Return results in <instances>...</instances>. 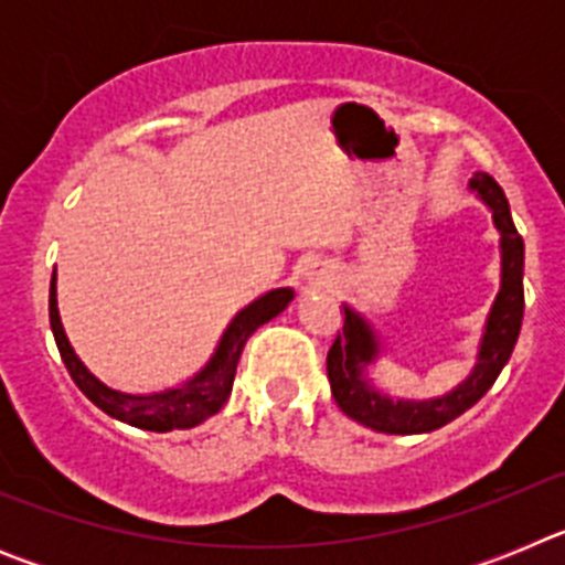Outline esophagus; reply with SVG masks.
Masks as SVG:
<instances>
[{
	"instance_id": "34e87169",
	"label": "esophagus",
	"mask_w": 565,
	"mask_h": 565,
	"mask_svg": "<svg viewBox=\"0 0 565 565\" xmlns=\"http://www.w3.org/2000/svg\"><path fill=\"white\" fill-rule=\"evenodd\" d=\"M306 282L319 291V288H331L333 279H331V271H328L322 263H311V266L306 268Z\"/></svg>"
}]
</instances>
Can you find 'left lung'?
Instances as JSON below:
<instances>
[{
  "mask_svg": "<svg viewBox=\"0 0 565 565\" xmlns=\"http://www.w3.org/2000/svg\"><path fill=\"white\" fill-rule=\"evenodd\" d=\"M469 192H476L478 201L492 212V223L501 234V291L483 322L476 364L458 387L444 396L422 398V402L396 398L379 391L367 376V367H373L382 356V339L371 326V319L356 308L342 306L344 326L328 351V382H331L339 411L376 433L418 436V433H433L450 424L495 384L498 373L512 356L523 322V239L512 223L507 194L487 172L472 174Z\"/></svg>",
  "mask_w": 565,
  "mask_h": 565,
  "instance_id": "obj_1",
  "label": "left lung"
}]
</instances>
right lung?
<instances>
[{
  "mask_svg": "<svg viewBox=\"0 0 565 565\" xmlns=\"http://www.w3.org/2000/svg\"><path fill=\"white\" fill-rule=\"evenodd\" d=\"M291 299V288H274V291H266L263 297L248 302L246 308H239L232 322L226 326V331H223L212 359L203 364L201 371L194 373L192 379H186L183 384H178V387H167L161 393L113 391L102 379H96L87 371V364L73 351V344H70L67 333H64L62 317H58L56 274H53V282H50V328H53L58 353H62V362L67 364L70 376L78 384V391L96 404L98 411H104L107 416L118 418L124 424L141 427V430H189V427H198L209 416H214L228 402L239 353L246 348L248 337L259 326H266L268 319L286 311Z\"/></svg>",
  "mask_w": 565,
  "mask_h": 565,
  "instance_id": "obj_1",
  "label": "right lung"
}]
</instances>
